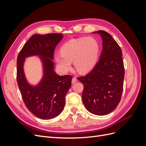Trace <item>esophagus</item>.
<instances>
[{
	"label": "esophagus",
	"mask_w": 146,
	"mask_h": 146,
	"mask_svg": "<svg viewBox=\"0 0 146 146\" xmlns=\"http://www.w3.org/2000/svg\"><path fill=\"white\" fill-rule=\"evenodd\" d=\"M77 82V78L76 77H73L72 80V83H75Z\"/></svg>",
	"instance_id": "1"
}]
</instances>
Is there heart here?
<instances>
[{"instance_id": "1", "label": "heart", "mask_w": 146, "mask_h": 146, "mask_svg": "<svg viewBox=\"0 0 146 146\" xmlns=\"http://www.w3.org/2000/svg\"><path fill=\"white\" fill-rule=\"evenodd\" d=\"M100 51L99 41L94 37L71 39L60 48L61 54L55 55V62L61 70L68 72L71 69L74 61L75 68L80 74H86L94 68Z\"/></svg>"}]
</instances>
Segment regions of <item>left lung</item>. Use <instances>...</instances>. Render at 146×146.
<instances>
[{
    "label": "left lung",
    "mask_w": 146,
    "mask_h": 146,
    "mask_svg": "<svg viewBox=\"0 0 146 146\" xmlns=\"http://www.w3.org/2000/svg\"><path fill=\"white\" fill-rule=\"evenodd\" d=\"M102 39V51L99 61L85 77L82 101L88 111L98 116L112 112L121 99L124 79L122 50L111 35L104 30L93 32Z\"/></svg>",
    "instance_id": "8db88e82"
}]
</instances>
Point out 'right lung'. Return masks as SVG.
<instances>
[{
  "label": "right lung",
  "mask_w": 146,
  "mask_h": 146,
  "mask_svg": "<svg viewBox=\"0 0 146 146\" xmlns=\"http://www.w3.org/2000/svg\"><path fill=\"white\" fill-rule=\"evenodd\" d=\"M63 37L60 33L33 35L17 56V82L22 98L29 111L40 119H53L62 112L66 94L71 85L72 77L56 74L52 61L55 48ZM32 56H38L43 66L42 78L35 86L28 83L23 70L25 58Z\"/></svg>",
  "instance_id": "add662e5"
}]
</instances>
